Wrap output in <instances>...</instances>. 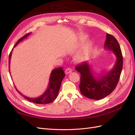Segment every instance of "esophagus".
<instances>
[{
  "mask_svg": "<svg viewBox=\"0 0 135 135\" xmlns=\"http://www.w3.org/2000/svg\"><path fill=\"white\" fill-rule=\"evenodd\" d=\"M72 71V69L71 68H67L66 69V70H65V73H66V74H70V73H71Z\"/></svg>",
  "mask_w": 135,
  "mask_h": 135,
  "instance_id": "esophagus-1",
  "label": "esophagus"
}]
</instances>
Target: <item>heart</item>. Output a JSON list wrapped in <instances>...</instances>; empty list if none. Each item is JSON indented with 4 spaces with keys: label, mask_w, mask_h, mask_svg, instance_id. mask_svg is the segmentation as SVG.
<instances>
[{
    "label": "heart",
    "mask_w": 135,
    "mask_h": 135,
    "mask_svg": "<svg viewBox=\"0 0 135 135\" xmlns=\"http://www.w3.org/2000/svg\"><path fill=\"white\" fill-rule=\"evenodd\" d=\"M87 39L85 35H81L79 36L76 43L71 46V51H74L79 47L80 44L83 43ZM93 47V43L91 41H88L84 44V46L80 49V50L75 55V59L77 62H83L86 60Z\"/></svg>",
    "instance_id": "b5f03b06"
}]
</instances>
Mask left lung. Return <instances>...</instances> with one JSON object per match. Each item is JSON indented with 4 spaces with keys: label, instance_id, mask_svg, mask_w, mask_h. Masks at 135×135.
<instances>
[{
    "label": "left lung",
    "instance_id": "1",
    "mask_svg": "<svg viewBox=\"0 0 135 135\" xmlns=\"http://www.w3.org/2000/svg\"><path fill=\"white\" fill-rule=\"evenodd\" d=\"M104 48L112 51L117 58L113 69L108 73L97 76L87 62L78 65L75 67L76 70L80 73V92L91 99L99 100L110 95L119 81L123 68V56L120 47L114 36L107 34Z\"/></svg>",
    "mask_w": 135,
    "mask_h": 135
}]
</instances>
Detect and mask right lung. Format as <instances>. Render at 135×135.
Returning a JSON list of instances; mask_svg holds the SVG:
<instances>
[{"label":"right lung","instance_id":"add662e5","mask_svg":"<svg viewBox=\"0 0 135 135\" xmlns=\"http://www.w3.org/2000/svg\"><path fill=\"white\" fill-rule=\"evenodd\" d=\"M30 34H31V32L26 34L25 35H24L23 37L20 38L17 42V43H16L14 47L17 46V45L20 42H21L22 40L26 38L27 36L28 35H30ZM12 50H13V49L12 50V51L10 53L9 57V71H10V70H9L10 60H11ZM65 76V73L61 67L54 69L51 73L50 81H49L48 87L46 89V91L43 93V95L36 98H30L23 95L21 93H20L17 90L16 87L15 86V87L20 94L22 95L26 99H27L29 101L35 104H50L52 103V101H54L56 99L57 97L60 88L61 87V81H62Z\"/></svg>","mask_w":135,"mask_h":135}]
</instances>
